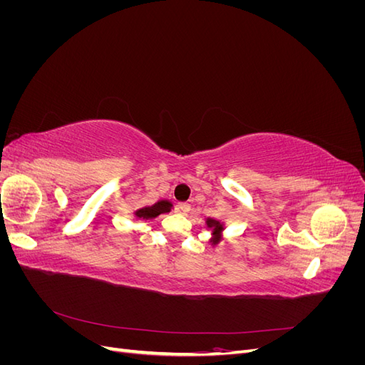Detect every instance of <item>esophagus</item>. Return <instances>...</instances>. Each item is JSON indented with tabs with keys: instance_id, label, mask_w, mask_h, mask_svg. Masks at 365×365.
<instances>
[{
	"instance_id": "1",
	"label": "esophagus",
	"mask_w": 365,
	"mask_h": 365,
	"mask_svg": "<svg viewBox=\"0 0 365 365\" xmlns=\"http://www.w3.org/2000/svg\"><path fill=\"white\" fill-rule=\"evenodd\" d=\"M176 212H178L180 215H187L190 212V204H187V202L178 204V205H176Z\"/></svg>"
}]
</instances>
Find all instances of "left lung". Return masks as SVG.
Listing matches in <instances>:
<instances>
[{
    "mask_svg": "<svg viewBox=\"0 0 365 365\" xmlns=\"http://www.w3.org/2000/svg\"><path fill=\"white\" fill-rule=\"evenodd\" d=\"M207 227L208 228H212L213 230V237H212V244L213 245H216V244H219L220 240H222V230H224V224H220L219 220H216V219H212V217H208L207 219Z\"/></svg>",
    "mask_w": 365,
    "mask_h": 365,
    "instance_id": "1",
    "label": "left lung"
}]
</instances>
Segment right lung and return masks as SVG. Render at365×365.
<instances>
[{"instance_id": "obj_1", "label": "right lung", "mask_w": 365, "mask_h": 365, "mask_svg": "<svg viewBox=\"0 0 365 365\" xmlns=\"http://www.w3.org/2000/svg\"><path fill=\"white\" fill-rule=\"evenodd\" d=\"M172 207H173V205H172L170 201L163 200V201H158L157 204H153V205H150V207H143V208L137 210V212H135V217H137V219H146V220H148V219H153V217L160 216L161 213L170 212Z\"/></svg>"}]
</instances>
